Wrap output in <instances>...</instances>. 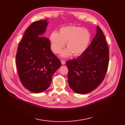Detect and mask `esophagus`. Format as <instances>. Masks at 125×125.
Returning a JSON list of instances; mask_svg holds the SVG:
<instances>
[{"label":"esophagus","instance_id":"obj_1","mask_svg":"<svg viewBox=\"0 0 125 125\" xmlns=\"http://www.w3.org/2000/svg\"><path fill=\"white\" fill-rule=\"evenodd\" d=\"M61 63H62V64H63V65L65 64V61L64 60H61Z\"/></svg>","mask_w":125,"mask_h":125}]
</instances>
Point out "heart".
I'll list each match as a JSON object with an SVG mask.
<instances>
[{
	"instance_id": "obj_1",
	"label": "heart",
	"mask_w": 125,
	"mask_h": 125,
	"mask_svg": "<svg viewBox=\"0 0 125 125\" xmlns=\"http://www.w3.org/2000/svg\"><path fill=\"white\" fill-rule=\"evenodd\" d=\"M90 39L88 30L77 26L62 27L59 33L52 32L50 36L51 48L56 54L61 52L66 42L68 49L61 53V56L64 57L70 56L71 53L74 56L81 55L88 48Z\"/></svg>"
}]
</instances>
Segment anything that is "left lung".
I'll return each mask as SVG.
<instances>
[{
  "instance_id": "left-lung-1",
  "label": "left lung",
  "mask_w": 125,
  "mask_h": 125,
  "mask_svg": "<svg viewBox=\"0 0 125 125\" xmlns=\"http://www.w3.org/2000/svg\"><path fill=\"white\" fill-rule=\"evenodd\" d=\"M109 63V49L105 37L97 26V33L90 45L76 59L66 62L69 87L78 94L95 90L103 81Z\"/></svg>"
}]
</instances>
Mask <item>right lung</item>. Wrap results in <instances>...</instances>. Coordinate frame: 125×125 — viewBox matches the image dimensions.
<instances>
[{"label":"right lung","mask_w":125,"mask_h":125,"mask_svg":"<svg viewBox=\"0 0 125 125\" xmlns=\"http://www.w3.org/2000/svg\"><path fill=\"white\" fill-rule=\"evenodd\" d=\"M47 25V20L32 23L17 50L16 65L19 78L24 87L33 93L47 90L52 75L61 65L51 50L50 41L42 35Z\"/></svg>","instance_id":"right-lung-1"}]
</instances>
